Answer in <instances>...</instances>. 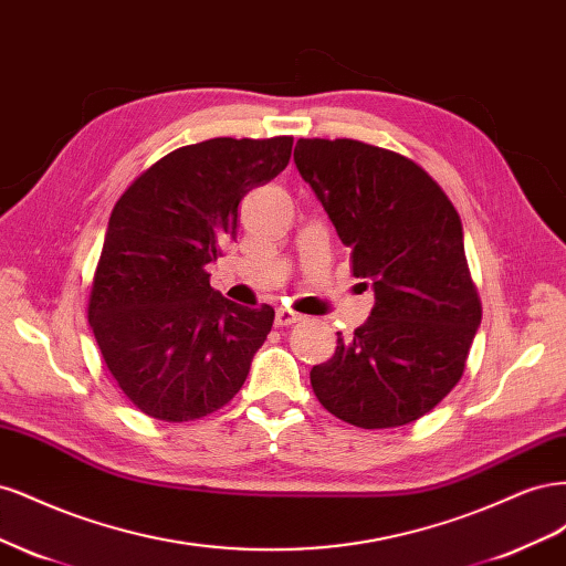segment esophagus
I'll list each match as a JSON object with an SVG mask.
<instances>
[{
  "instance_id": "34e87169",
  "label": "esophagus",
  "mask_w": 566,
  "mask_h": 566,
  "mask_svg": "<svg viewBox=\"0 0 566 566\" xmlns=\"http://www.w3.org/2000/svg\"><path fill=\"white\" fill-rule=\"evenodd\" d=\"M304 316L302 314H295L293 310H279L276 312V325L279 328H285V325H293V323H300Z\"/></svg>"
}]
</instances>
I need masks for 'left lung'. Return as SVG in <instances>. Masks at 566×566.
<instances>
[{"instance_id": "1", "label": "left lung", "mask_w": 566, "mask_h": 566, "mask_svg": "<svg viewBox=\"0 0 566 566\" xmlns=\"http://www.w3.org/2000/svg\"><path fill=\"white\" fill-rule=\"evenodd\" d=\"M295 165L328 212L375 304L310 378L325 410L364 430L422 418L465 373L482 323L462 224L410 158L356 139H300Z\"/></svg>"}]
</instances>
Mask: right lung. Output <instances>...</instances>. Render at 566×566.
Returning a JSON list of instances; mask_svg holds the SVG:
<instances>
[{"label": "right lung", "instance_id": "add662e5", "mask_svg": "<svg viewBox=\"0 0 566 566\" xmlns=\"http://www.w3.org/2000/svg\"><path fill=\"white\" fill-rule=\"evenodd\" d=\"M290 153L293 136L181 146L115 202L87 314L113 380L148 418L198 420L241 391L276 314L221 297L205 266L235 238L238 202Z\"/></svg>", "mask_w": 566, "mask_h": 566}]
</instances>
